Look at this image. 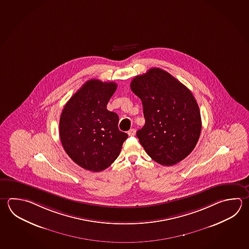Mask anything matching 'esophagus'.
Segmentation results:
<instances>
[{
    "label": "esophagus",
    "mask_w": 249,
    "mask_h": 249,
    "mask_svg": "<svg viewBox=\"0 0 249 249\" xmlns=\"http://www.w3.org/2000/svg\"><path fill=\"white\" fill-rule=\"evenodd\" d=\"M127 134H128V136H135V135H136V129H135V128H131L130 130H128Z\"/></svg>",
    "instance_id": "1"
}]
</instances>
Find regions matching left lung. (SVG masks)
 <instances>
[{
  "mask_svg": "<svg viewBox=\"0 0 249 249\" xmlns=\"http://www.w3.org/2000/svg\"><path fill=\"white\" fill-rule=\"evenodd\" d=\"M130 88L142 103L145 124L136 136L147 154L166 166L188 157L202 130L199 107L192 92L159 68L136 75Z\"/></svg>",
  "mask_w": 249,
  "mask_h": 249,
  "instance_id": "8db88e82",
  "label": "left lung"
}]
</instances>
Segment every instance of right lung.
Listing matches in <instances>:
<instances>
[{"label":"right lung","instance_id":"1","mask_svg":"<svg viewBox=\"0 0 249 249\" xmlns=\"http://www.w3.org/2000/svg\"><path fill=\"white\" fill-rule=\"evenodd\" d=\"M116 88L113 82L89 80L62 110L59 124L61 143L71 160L84 169H107L127 138V134L119 130L117 113L107 109Z\"/></svg>","mask_w":249,"mask_h":249}]
</instances>
